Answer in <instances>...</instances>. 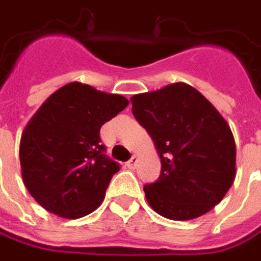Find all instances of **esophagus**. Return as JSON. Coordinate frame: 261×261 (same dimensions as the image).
I'll list each match as a JSON object with an SVG mask.
<instances>
[{
	"label": "esophagus",
	"mask_w": 261,
	"mask_h": 261,
	"mask_svg": "<svg viewBox=\"0 0 261 261\" xmlns=\"http://www.w3.org/2000/svg\"><path fill=\"white\" fill-rule=\"evenodd\" d=\"M136 165H137V156H133L130 161L127 162V166H128L130 169H134V166H136Z\"/></svg>",
	"instance_id": "34e87169"
}]
</instances>
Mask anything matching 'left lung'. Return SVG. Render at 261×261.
<instances>
[{
	"mask_svg": "<svg viewBox=\"0 0 261 261\" xmlns=\"http://www.w3.org/2000/svg\"><path fill=\"white\" fill-rule=\"evenodd\" d=\"M130 100L162 164L158 181L144 186L150 207L168 219L190 221L221 203L235 179L237 149L218 109L186 83Z\"/></svg>",
	"mask_w": 261,
	"mask_h": 261,
	"instance_id": "left-lung-1",
	"label": "left lung"
}]
</instances>
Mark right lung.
<instances>
[{
  "label": "right lung",
  "mask_w": 261,
  "mask_h": 261,
  "mask_svg": "<svg viewBox=\"0 0 261 261\" xmlns=\"http://www.w3.org/2000/svg\"><path fill=\"white\" fill-rule=\"evenodd\" d=\"M127 105L121 95L77 82L43 102L20 140L23 182L43 209L77 219L99 207L119 171L103 153L99 131Z\"/></svg>",
  "instance_id": "1"
}]
</instances>
